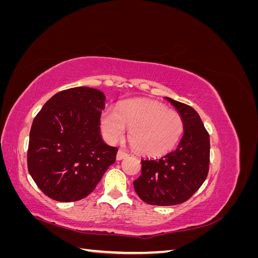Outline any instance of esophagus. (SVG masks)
Wrapping results in <instances>:
<instances>
[{"label": "esophagus", "instance_id": "obj_1", "mask_svg": "<svg viewBox=\"0 0 258 258\" xmlns=\"http://www.w3.org/2000/svg\"><path fill=\"white\" fill-rule=\"evenodd\" d=\"M128 157V154L126 152H123L122 150H119L118 152H117V155H116V159L117 160H121L123 158Z\"/></svg>", "mask_w": 258, "mask_h": 258}]
</instances>
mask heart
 <instances>
[{
  "instance_id": "1",
  "label": "heart",
  "mask_w": 258,
  "mask_h": 258,
  "mask_svg": "<svg viewBox=\"0 0 258 258\" xmlns=\"http://www.w3.org/2000/svg\"><path fill=\"white\" fill-rule=\"evenodd\" d=\"M101 127L108 141L116 142L129 128L128 139L136 150L146 156L162 155L175 146L184 131L181 115L154 100L134 99L117 110L105 108Z\"/></svg>"
}]
</instances>
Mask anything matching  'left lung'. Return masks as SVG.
Instances as JSON below:
<instances>
[{"instance_id": "8db88e82", "label": "left lung", "mask_w": 258, "mask_h": 258, "mask_svg": "<svg viewBox=\"0 0 258 258\" xmlns=\"http://www.w3.org/2000/svg\"><path fill=\"white\" fill-rule=\"evenodd\" d=\"M184 121V135L174 151L155 160L141 159V175L134 182L138 196L153 206L188 200L204 184L210 165V137L194 108L166 98Z\"/></svg>"}]
</instances>
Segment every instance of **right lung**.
<instances>
[{
  "label": "right lung",
  "instance_id": "1",
  "mask_svg": "<svg viewBox=\"0 0 258 258\" xmlns=\"http://www.w3.org/2000/svg\"><path fill=\"white\" fill-rule=\"evenodd\" d=\"M104 102L98 89L70 88L52 96L35 116L28 170L46 196L61 202L87 197L115 162L118 150L100 135Z\"/></svg>",
  "mask_w": 258,
  "mask_h": 258
}]
</instances>
